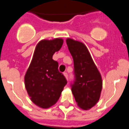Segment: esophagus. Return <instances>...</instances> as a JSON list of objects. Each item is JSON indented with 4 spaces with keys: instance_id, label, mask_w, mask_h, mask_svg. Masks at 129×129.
<instances>
[{
    "instance_id": "1",
    "label": "esophagus",
    "mask_w": 129,
    "mask_h": 129,
    "mask_svg": "<svg viewBox=\"0 0 129 129\" xmlns=\"http://www.w3.org/2000/svg\"><path fill=\"white\" fill-rule=\"evenodd\" d=\"M64 77H66V79H68V74H67V73H64Z\"/></svg>"
}]
</instances>
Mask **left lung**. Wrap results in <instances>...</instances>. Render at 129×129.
Listing matches in <instances>:
<instances>
[{
  "label": "left lung",
  "instance_id": "1",
  "mask_svg": "<svg viewBox=\"0 0 129 129\" xmlns=\"http://www.w3.org/2000/svg\"><path fill=\"white\" fill-rule=\"evenodd\" d=\"M67 44L74 62L75 81L71 91L78 106L89 110L100 98L102 79L85 45L73 39H67Z\"/></svg>",
  "mask_w": 129,
  "mask_h": 129
}]
</instances>
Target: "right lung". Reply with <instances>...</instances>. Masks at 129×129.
I'll use <instances>...</instances> for the list:
<instances>
[{
    "label": "right lung",
    "mask_w": 129,
    "mask_h": 129,
    "mask_svg": "<svg viewBox=\"0 0 129 129\" xmlns=\"http://www.w3.org/2000/svg\"><path fill=\"white\" fill-rule=\"evenodd\" d=\"M62 44V38L41 40L25 75V86L31 100L42 108L54 105L67 83L64 76L58 71V62L52 59Z\"/></svg>",
    "instance_id": "add662e5"
}]
</instances>
